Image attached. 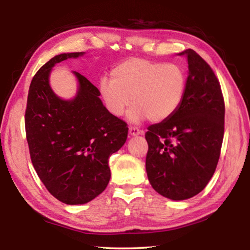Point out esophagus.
I'll use <instances>...</instances> for the list:
<instances>
[{"label":"esophagus","mask_w":250,"mask_h":250,"mask_svg":"<svg viewBox=\"0 0 250 250\" xmlns=\"http://www.w3.org/2000/svg\"><path fill=\"white\" fill-rule=\"evenodd\" d=\"M143 131L140 130L137 126H130L129 128V134L130 135H138V134H142Z\"/></svg>","instance_id":"esophagus-1"}]
</instances>
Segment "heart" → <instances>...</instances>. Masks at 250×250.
Segmentation results:
<instances>
[{
  "label": "heart",
  "mask_w": 250,
  "mask_h": 250,
  "mask_svg": "<svg viewBox=\"0 0 250 250\" xmlns=\"http://www.w3.org/2000/svg\"><path fill=\"white\" fill-rule=\"evenodd\" d=\"M186 83V71L179 64L131 58L116 66L111 80L104 78L99 88L105 107L113 116L124 115L131 98V119L147 117L152 122H161L180 108Z\"/></svg>",
  "instance_id": "obj_1"
}]
</instances>
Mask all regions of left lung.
Returning a JSON list of instances; mask_svg holds the SVG:
<instances>
[{
	"label": "left lung",
	"instance_id": "obj_1",
	"mask_svg": "<svg viewBox=\"0 0 250 250\" xmlns=\"http://www.w3.org/2000/svg\"><path fill=\"white\" fill-rule=\"evenodd\" d=\"M182 54L188 62L183 103L146 133L150 184L174 201L195 196L211 179L221 155L225 118L221 83L213 69L193 49Z\"/></svg>",
	"mask_w": 250,
	"mask_h": 250
}]
</instances>
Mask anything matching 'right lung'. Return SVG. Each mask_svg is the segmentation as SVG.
Here are the masks:
<instances>
[{
    "label": "right lung",
    "mask_w": 250,
    "mask_h": 250,
    "mask_svg": "<svg viewBox=\"0 0 250 250\" xmlns=\"http://www.w3.org/2000/svg\"><path fill=\"white\" fill-rule=\"evenodd\" d=\"M83 55L61 54L34 76L25 110V131L29 155L47 191L65 204L94 200L110 180L108 160L125 145L128 126L110 113L100 91L84 76L76 73L79 90L73 100H62L50 89L52 67Z\"/></svg>",
    "instance_id": "1"
}]
</instances>
